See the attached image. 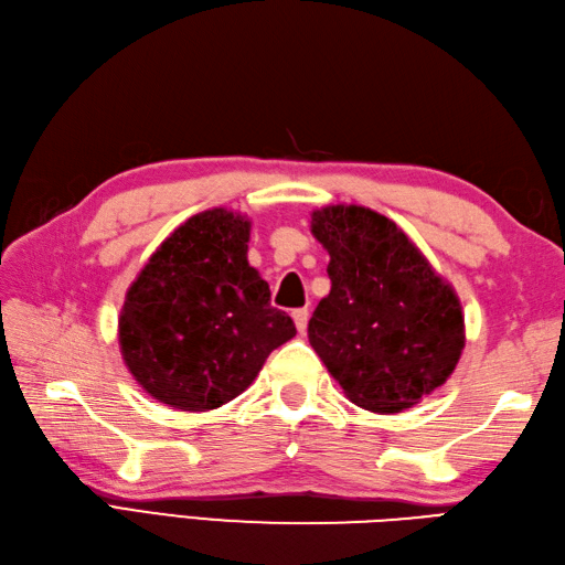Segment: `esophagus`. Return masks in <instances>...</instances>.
Returning a JSON list of instances; mask_svg holds the SVG:
<instances>
[{
    "label": "esophagus",
    "instance_id": "obj_1",
    "mask_svg": "<svg viewBox=\"0 0 565 565\" xmlns=\"http://www.w3.org/2000/svg\"><path fill=\"white\" fill-rule=\"evenodd\" d=\"M308 308H296V311L291 313V318H294V323H296V330L298 333H306V328H308Z\"/></svg>",
    "mask_w": 565,
    "mask_h": 565
}]
</instances>
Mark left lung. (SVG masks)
<instances>
[{
    "label": "left lung",
    "mask_w": 565,
    "mask_h": 565,
    "mask_svg": "<svg viewBox=\"0 0 565 565\" xmlns=\"http://www.w3.org/2000/svg\"><path fill=\"white\" fill-rule=\"evenodd\" d=\"M311 232L330 254V294L308 320L311 348L358 406H414L450 377L466 345L456 291L370 207L316 210Z\"/></svg>",
    "instance_id": "8db88e82"
}]
</instances>
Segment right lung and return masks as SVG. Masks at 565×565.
Listing matches in <instances>:
<instances>
[{"mask_svg":"<svg viewBox=\"0 0 565 565\" xmlns=\"http://www.w3.org/2000/svg\"><path fill=\"white\" fill-rule=\"evenodd\" d=\"M249 220L205 210L171 232L129 286L119 348L153 399L207 412L235 399L296 335L247 262Z\"/></svg>","mask_w":565,"mask_h":565,"instance_id":"right-lung-1","label":"right lung"}]
</instances>
